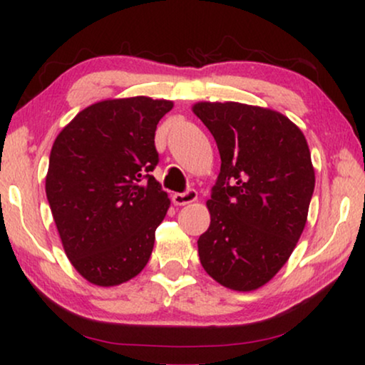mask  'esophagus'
Masks as SVG:
<instances>
[{
	"mask_svg": "<svg viewBox=\"0 0 365 365\" xmlns=\"http://www.w3.org/2000/svg\"><path fill=\"white\" fill-rule=\"evenodd\" d=\"M172 200L175 205H188V203L197 200V190L193 188H188V190L182 192V193H173Z\"/></svg>",
	"mask_w": 365,
	"mask_h": 365,
	"instance_id": "1",
	"label": "esophagus"
}]
</instances>
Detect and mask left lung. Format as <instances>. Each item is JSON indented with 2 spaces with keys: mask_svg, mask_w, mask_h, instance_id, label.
Returning <instances> with one entry per match:
<instances>
[{
  "mask_svg": "<svg viewBox=\"0 0 365 365\" xmlns=\"http://www.w3.org/2000/svg\"><path fill=\"white\" fill-rule=\"evenodd\" d=\"M215 138L220 173L200 264L223 287L249 292L289 260L302 235L315 175L304 133L279 111L235 101L193 106Z\"/></svg>",
  "mask_w": 365,
  "mask_h": 365,
  "instance_id": "left-lung-1",
  "label": "left lung"
}]
</instances>
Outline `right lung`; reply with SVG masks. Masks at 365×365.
<instances>
[{"instance_id": "obj_1", "label": "right lung", "mask_w": 365, "mask_h": 365, "mask_svg": "<svg viewBox=\"0 0 365 365\" xmlns=\"http://www.w3.org/2000/svg\"><path fill=\"white\" fill-rule=\"evenodd\" d=\"M172 106L147 96L98 101L53 143L46 198L66 257L91 284H123L148 264L170 207L152 175L155 130Z\"/></svg>"}]
</instances>
